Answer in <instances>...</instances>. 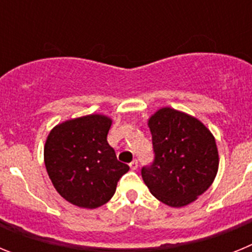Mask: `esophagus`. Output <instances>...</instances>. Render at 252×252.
Instances as JSON below:
<instances>
[{
  "label": "esophagus",
  "mask_w": 252,
  "mask_h": 252,
  "mask_svg": "<svg viewBox=\"0 0 252 252\" xmlns=\"http://www.w3.org/2000/svg\"><path fill=\"white\" fill-rule=\"evenodd\" d=\"M137 166H139V162H137V160H132V161L130 162V168L132 169V170H136Z\"/></svg>",
  "instance_id": "esophagus-1"
}]
</instances>
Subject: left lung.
<instances>
[{"instance_id":"left-lung-1","label":"left lung","mask_w":252,"mask_h":252,"mask_svg":"<svg viewBox=\"0 0 252 252\" xmlns=\"http://www.w3.org/2000/svg\"><path fill=\"white\" fill-rule=\"evenodd\" d=\"M154 160L142 166L151 194L170 207H183L203 194L218 170L215 137L197 119L161 108L149 120Z\"/></svg>"}]
</instances>
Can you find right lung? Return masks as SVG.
Listing matches in <instances>:
<instances>
[{"label": "right lung", "mask_w": 252, "mask_h": 252, "mask_svg": "<svg viewBox=\"0 0 252 252\" xmlns=\"http://www.w3.org/2000/svg\"><path fill=\"white\" fill-rule=\"evenodd\" d=\"M111 121L102 115L83 116L55 126L44 148L51 183L62 197L82 208L110 201L117 182L128 171L107 142Z\"/></svg>", "instance_id": "obj_1"}]
</instances>
